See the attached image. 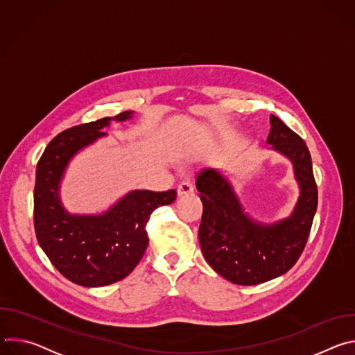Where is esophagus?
Masks as SVG:
<instances>
[{
    "mask_svg": "<svg viewBox=\"0 0 355 355\" xmlns=\"http://www.w3.org/2000/svg\"><path fill=\"white\" fill-rule=\"evenodd\" d=\"M193 192V187L189 181H182L181 184H178L177 187V195L178 196H182V195H188V193H192Z\"/></svg>",
    "mask_w": 355,
    "mask_h": 355,
    "instance_id": "esophagus-1",
    "label": "esophagus"
}]
</instances>
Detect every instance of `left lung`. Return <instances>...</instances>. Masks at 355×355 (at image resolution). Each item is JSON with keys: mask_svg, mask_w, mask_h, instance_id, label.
<instances>
[{"mask_svg": "<svg viewBox=\"0 0 355 355\" xmlns=\"http://www.w3.org/2000/svg\"><path fill=\"white\" fill-rule=\"evenodd\" d=\"M270 123L267 143L292 163L299 185L288 218L261 223L248 216L230 180L219 170L208 168L196 178L204 205L198 232L202 254L219 275L237 285H257L288 272L305 248L318 208L306 143L275 115Z\"/></svg>", "mask_w": 355, "mask_h": 355, "instance_id": "obj_1", "label": "left lung"}]
</instances>
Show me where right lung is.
Instances as JSON below:
<instances>
[{
	"mask_svg": "<svg viewBox=\"0 0 355 355\" xmlns=\"http://www.w3.org/2000/svg\"><path fill=\"white\" fill-rule=\"evenodd\" d=\"M133 111L103 118L59 133L47 144L36 167L33 222L37 243L58 271L71 282L96 288L128 277L148 244L146 225L151 212L175 200L174 189H133L101 214H70L60 187L76 155L107 133L112 121L132 119Z\"/></svg>",
	"mask_w": 355,
	"mask_h": 355,
	"instance_id": "obj_1",
	"label": "right lung"
}]
</instances>
